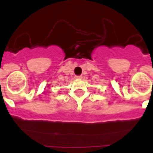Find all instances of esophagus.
Returning <instances> with one entry per match:
<instances>
[{
	"mask_svg": "<svg viewBox=\"0 0 153 153\" xmlns=\"http://www.w3.org/2000/svg\"><path fill=\"white\" fill-rule=\"evenodd\" d=\"M82 77L81 76V75H79V76H75V79H81Z\"/></svg>",
	"mask_w": 153,
	"mask_h": 153,
	"instance_id": "1",
	"label": "esophagus"
}]
</instances>
